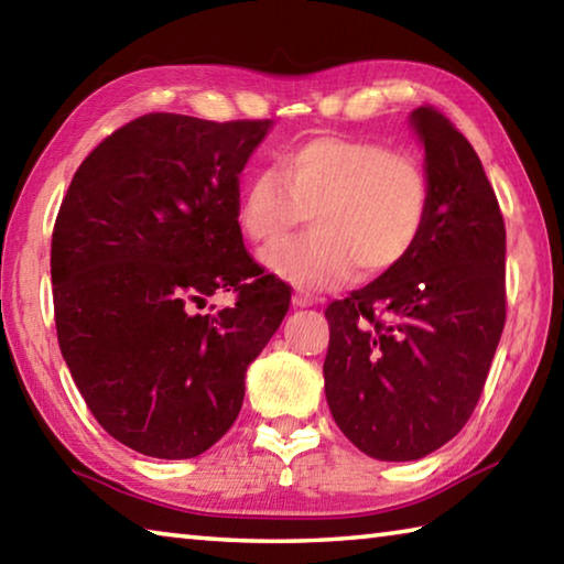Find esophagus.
<instances>
[{"instance_id": "1", "label": "esophagus", "mask_w": 564, "mask_h": 564, "mask_svg": "<svg viewBox=\"0 0 564 564\" xmlns=\"http://www.w3.org/2000/svg\"><path fill=\"white\" fill-rule=\"evenodd\" d=\"M313 303H316V299H313L311 293H303V291H295L293 293V305H295V308H311Z\"/></svg>"}]
</instances>
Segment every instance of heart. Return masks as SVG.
<instances>
[{
  "instance_id": "obj_1",
  "label": "heart",
  "mask_w": 564,
  "mask_h": 564,
  "mask_svg": "<svg viewBox=\"0 0 564 564\" xmlns=\"http://www.w3.org/2000/svg\"><path fill=\"white\" fill-rule=\"evenodd\" d=\"M431 176L417 156L348 137H316L283 149L275 169L238 188L236 226L269 246L311 216L313 234L261 253V263L303 291L336 289L395 271L431 216Z\"/></svg>"
}]
</instances>
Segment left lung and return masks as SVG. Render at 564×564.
<instances>
[{
  "label": "left lung",
  "instance_id": "left-lung-1",
  "mask_svg": "<svg viewBox=\"0 0 564 564\" xmlns=\"http://www.w3.org/2000/svg\"><path fill=\"white\" fill-rule=\"evenodd\" d=\"M431 216L395 271L326 308V398L376 460H420L463 431L505 328V221L480 159L435 107L410 113Z\"/></svg>",
  "mask_w": 564,
  "mask_h": 564
}]
</instances>
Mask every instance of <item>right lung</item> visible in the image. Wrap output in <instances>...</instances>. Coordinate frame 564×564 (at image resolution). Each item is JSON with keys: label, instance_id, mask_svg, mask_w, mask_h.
<instances>
[{"label": "right lung", "instance_id": "add662e5", "mask_svg": "<svg viewBox=\"0 0 564 564\" xmlns=\"http://www.w3.org/2000/svg\"><path fill=\"white\" fill-rule=\"evenodd\" d=\"M271 121L147 113L82 161L52 234L54 321L91 415L131 451L186 460L221 441L291 289L246 251L238 174ZM237 305L193 308L216 290ZM214 308V305H212Z\"/></svg>", "mask_w": 564, "mask_h": 564}]
</instances>
